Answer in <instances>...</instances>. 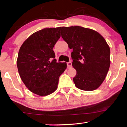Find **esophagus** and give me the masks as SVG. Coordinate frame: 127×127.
Here are the masks:
<instances>
[{
	"label": "esophagus",
	"mask_w": 127,
	"mask_h": 127,
	"mask_svg": "<svg viewBox=\"0 0 127 127\" xmlns=\"http://www.w3.org/2000/svg\"><path fill=\"white\" fill-rule=\"evenodd\" d=\"M70 67H72V63L70 62H68V63H67V68H69Z\"/></svg>",
	"instance_id": "1"
}]
</instances>
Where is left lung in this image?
<instances>
[{
	"label": "left lung",
	"instance_id": "obj_1",
	"mask_svg": "<svg viewBox=\"0 0 127 127\" xmlns=\"http://www.w3.org/2000/svg\"><path fill=\"white\" fill-rule=\"evenodd\" d=\"M61 35L73 49L72 66L77 71L73 79L75 86L84 91L97 89L110 65V50L105 38L94 30L78 26L62 27Z\"/></svg>",
	"mask_w": 127,
	"mask_h": 127
}]
</instances>
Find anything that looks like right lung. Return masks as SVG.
Segmentation results:
<instances>
[{
  "label": "right lung",
  "mask_w": 127,
  "mask_h": 127,
  "mask_svg": "<svg viewBox=\"0 0 127 127\" xmlns=\"http://www.w3.org/2000/svg\"><path fill=\"white\" fill-rule=\"evenodd\" d=\"M61 27L44 29L21 45L17 65L21 78L30 91L41 96L53 93L66 63H57L53 48L61 37ZM51 59L53 60L50 61Z\"/></svg>",
  "instance_id": "1"
}]
</instances>
